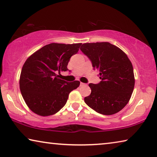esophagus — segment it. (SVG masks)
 Listing matches in <instances>:
<instances>
[{
	"mask_svg": "<svg viewBox=\"0 0 157 157\" xmlns=\"http://www.w3.org/2000/svg\"><path fill=\"white\" fill-rule=\"evenodd\" d=\"M84 85H86V84L83 82H80V86H84Z\"/></svg>",
	"mask_w": 157,
	"mask_h": 157,
	"instance_id": "esophagus-1",
	"label": "esophagus"
}]
</instances>
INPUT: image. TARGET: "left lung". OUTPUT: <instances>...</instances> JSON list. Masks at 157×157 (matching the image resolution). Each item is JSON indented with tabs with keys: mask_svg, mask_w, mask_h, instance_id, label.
<instances>
[{
	"mask_svg": "<svg viewBox=\"0 0 157 157\" xmlns=\"http://www.w3.org/2000/svg\"><path fill=\"white\" fill-rule=\"evenodd\" d=\"M80 50L90 59L101 81L89 84L91 93L84 98L97 113L111 115L126 105L133 93L135 78L132 63L124 52L110 43H84Z\"/></svg>",
	"mask_w": 157,
	"mask_h": 157,
	"instance_id": "left-lung-1",
	"label": "left lung"
}]
</instances>
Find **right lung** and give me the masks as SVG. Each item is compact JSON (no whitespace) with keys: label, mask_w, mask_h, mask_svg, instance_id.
<instances>
[{"label":"right lung","mask_w":157,"mask_h":157,"mask_svg":"<svg viewBox=\"0 0 157 157\" xmlns=\"http://www.w3.org/2000/svg\"><path fill=\"white\" fill-rule=\"evenodd\" d=\"M82 43H51L30 56L22 67L19 87L30 110L40 116L52 115L66 105L79 81L66 82L56 73L68 71L71 57L78 53Z\"/></svg>","instance_id":"right-lung-1"}]
</instances>
